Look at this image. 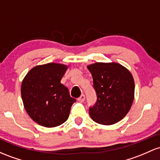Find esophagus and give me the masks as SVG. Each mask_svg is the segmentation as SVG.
I'll use <instances>...</instances> for the list:
<instances>
[{"label": "esophagus", "instance_id": "34e87169", "mask_svg": "<svg viewBox=\"0 0 160 160\" xmlns=\"http://www.w3.org/2000/svg\"><path fill=\"white\" fill-rule=\"evenodd\" d=\"M77 99H78V101L80 102H84V100H85V96H84L83 94H82Z\"/></svg>", "mask_w": 160, "mask_h": 160}]
</instances>
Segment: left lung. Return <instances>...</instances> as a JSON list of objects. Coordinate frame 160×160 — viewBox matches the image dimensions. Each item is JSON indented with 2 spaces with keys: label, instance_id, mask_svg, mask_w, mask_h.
I'll list each match as a JSON object with an SVG mask.
<instances>
[{
  "label": "left lung",
  "instance_id": "obj_1",
  "mask_svg": "<svg viewBox=\"0 0 160 160\" xmlns=\"http://www.w3.org/2000/svg\"><path fill=\"white\" fill-rule=\"evenodd\" d=\"M97 95L96 104L89 108L95 122L111 125L125 117L134 98V80L128 70L116 62L89 64Z\"/></svg>",
  "mask_w": 160,
  "mask_h": 160
}]
</instances>
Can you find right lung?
I'll use <instances>...</instances> for the list:
<instances>
[{
    "instance_id": "add662e5",
    "label": "right lung",
    "mask_w": 160,
    "mask_h": 160,
    "mask_svg": "<svg viewBox=\"0 0 160 160\" xmlns=\"http://www.w3.org/2000/svg\"><path fill=\"white\" fill-rule=\"evenodd\" d=\"M68 67L57 63L37 65L22 81L21 96L29 117L39 125L54 128L68 120L76 99L61 83Z\"/></svg>"
}]
</instances>
